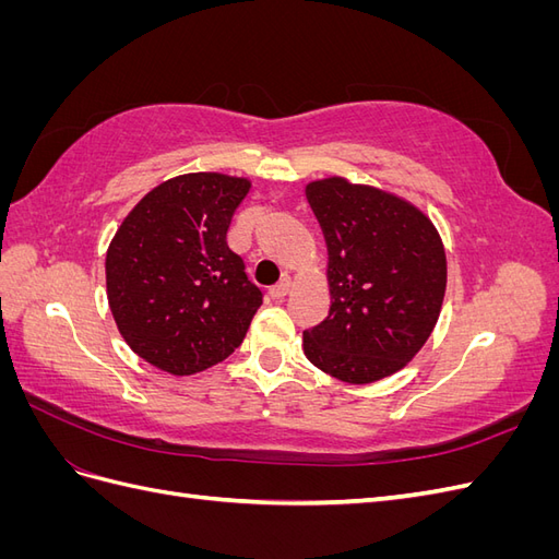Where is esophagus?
Masks as SVG:
<instances>
[{
	"instance_id": "1",
	"label": "esophagus",
	"mask_w": 559,
	"mask_h": 559,
	"mask_svg": "<svg viewBox=\"0 0 559 559\" xmlns=\"http://www.w3.org/2000/svg\"><path fill=\"white\" fill-rule=\"evenodd\" d=\"M289 292H292V277H284L275 286H270V296L273 298H284Z\"/></svg>"
}]
</instances>
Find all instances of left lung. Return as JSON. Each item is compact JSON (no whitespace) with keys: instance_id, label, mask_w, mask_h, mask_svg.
<instances>
[{"instance_id":"1","label":"left lung","mask_w":559,"mask_h":559,"mask_svg":"<svg viewBox=\"0 0 559 559\" xmlns=\"http://www.w3.org/2000/svg\"><path fill=\"white\" fill-rule=\"evenodd\" d=\"M306 195L329 249L331 310L302 331L324 373L368 384L394 376L429 341L443 308L448 261L431 218L394 193L343 177Z\"/></svg>"}]
</instances>
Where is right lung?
I'll return each instance as SVG.
<instances>
[{
  "instance_id": "add662e5",
  "label": "right lung",
  "mask_w": 559,
  "mask_h": 559,
  "mask_svg": "<svg viewBox=\"0 0 559 559\" xmlns=\"http://www.w3.org/2000/svg\"><path fill=\"white\" fill-rule=\"evenodd\" d=\"M245 177L191 173L148 191L107 249V298L130 349L170 376H193L240 347L263 294L228 247Z\"/></svg>"
}]
</instances>
